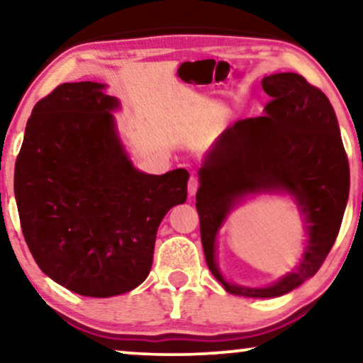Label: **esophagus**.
I'll return each instance as SVG.
<instances>
[{
	"label": "esophagus",
	"mask_w": 363,
	"mask_h": 363,
	"mask_svg": "<svg viewBox=\"0 0 363 363\" xmlns=\"http://www.w3.org/2000/svg\"><path fill=\"white\" fill-rule=\"evenodd\" d=\"M198 188H200V180H198V177H190V180H188V195L195 196Z\"/></svg>",
	"instance_id": "34e87169"
}]
</instances>
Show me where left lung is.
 <instances>
[{
    "instance_id": "left-lung-1",
    "label": "left lung",
    "mask_w": 363,
    "mask_h": 363,
    "mask_svg": "<svg viewBox=\"0 0 363 363\" xmlns=\"http://www.w3.org/2000/svg\"><path fill=\"white\" fill-rule=\"evenodd\" d=\"M266 116L242 118L220 137L203 163L196 210L206 264L228 292L246 297L286 294L319 271L334 246L350 188L349 158L332 104L301 74L262 79ZM289 191L310 223V245L296 272L267 288L226 283L214 261L222 221L245 194Z\"/></svg>"
}]
</instances>
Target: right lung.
I'll return each mask as SVG.
<instances>
[{
  "instance_id": "1",
  "label": "right lung",
  "mask_w": 363,
  "mask_h": 363,
  "mask_svg": "<svg viewBox=\"0 0 363 363\" xmlns=\"http://www.w3.org/2000/svg\"><path fill=\"white\" fill-rule=\"evenodd\" d=\"M97 82H66L33 108L14 167V196L34 261L81 296L111 297L142 284L157 230L186 200L188 172L132 167Z\"/></svg>"
}]
</instances>
